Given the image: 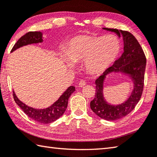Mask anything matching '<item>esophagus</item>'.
Segmentation results:
<instances>
[{"label":"esophagus","instance_id":"obj_1","mask_svg":"<svg viewBox=\"0 0 157 157\" xmlns=\"http://www.w3.org/2000/svg\"><path fill=\"white\" fill-rule=\"evenodd\" d=\"M85 85H86V82H85L84 80H81L79 82V86L83 87L85 86Z\"/></svg>","mask_w":157,"mask_h":157}]
</instances>
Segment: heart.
<instances>
[{"mask_svg": "<svg viewBox=\"0 0 157 157\" xmlns=\"http://www.w3.org/2000/svg\"><path fill=\"white\" fill-rule=\"evenodd\" d=\"M121 49V43L115 35H79L74 37L68 44L65 52L71 62L84 60V67L91 74H99L108 69ZM67 64L72 63L66 59Z\"/></svg>", "mask_w": 157, "mask_h": 157, "instance_id": "heart-1", "label": "heart"}]
</instances>
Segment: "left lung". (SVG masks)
Returning <instances> with one entry per match:
<instances>
[{"mask_svg": "<svg viewBox=\"0 0 157 157\" xmlns=\"http://www.w3.org/2000/svg\"><path fill=\"white\" fill-rule=\"evenodd\" d=\"M113 31L119 37L123 36L124 53L113 65L107 69L95 80L96 92L93 100L90 101V108L97 115L108 121H114L128 115L135 108L141 99L144 86V75L146 58L143 49L129 31L117 29L103 28ZM112 72H121L128 74L134 83V90L128 100L122 105L112 106L107 104L103 96V84L105 75Z\"/></svg>", "mask_w": 157, "mask_h": 157, "instance_id": "obj_1", "label": "left lung"}]
</instances>
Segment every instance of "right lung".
<instances>
[{
  "mask_svg": "<svg viewBox=\"0 0 157 157\" xmlns=\"http://www.w3.org/2000/svg\"><path fill=\"white\" fill-rule=\"evenodd\" d=\"M42 41V33L40 31H30L20 38L16 43L14 44L11 52L25 45L38 43ZM75 90L74 86H71L62 94V96L56 101L52 106L45 109H36L31 108L22 103L17 98L14 91H13V96L14 101L18 105L20 108L24 111V113L33 120L42 124H49L55 121L63 115L66 110L68 105V100L71 94Z\"/></svg>",
  "mask_w": 157,
  "mask_h": 157,
  "instance_id": "right-lung-1",
  "label": "right lung"
}]
</instances>
